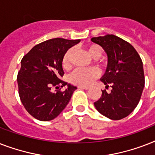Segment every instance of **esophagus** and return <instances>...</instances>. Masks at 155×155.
Wrapping results in <instances>:
<instances>
[{
	"label": "esophagus",
	"instance_id": "obj_1",
	"mask_svg": "<svg viewBox=\"0 0 155 155\" xmlns=\"http://www.w3.org/2000/svg\"><path fill=\"white\" fill-rule=\"evenodd\" d=\"M78 87L80 88V89H85V90H87L89 87H87V86H78Z\"/></svg>",
	"mask_w": 155,
	"mask_h": 155
}]
</instances>
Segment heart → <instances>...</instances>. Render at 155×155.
Listing matches in <instances>:
<instances>
[{
  "label": "heart",
  "instance_id": "obj_1",
  "mask_svg": "<svg viewBox=\"0 0 155 155\" xmlns=\"http://www.w3.org/2000/svg\"><path fill=\"white\" fill-rule=\"evenodd\" d=\"M73 52V49L68 50L64 54L63 58V67L68 68L71 65V56ZM88 53L92 58H99L102 55V49L98 45H91L88 47ZM99 75V71L97 68H76L69 76V80L73 84L80 86H87L91 84L95 79Z\"/></svg>",
  "mask_w": 155,
  "mask_h": 155
}]
</instances>
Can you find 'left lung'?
Instances as JSON below:
<instances>
[{"mask_svg": "<svg viewBox=\"0 0 155 155\" xmlns=\"http://www.w3.org/2000/svg\"><path fill=\"white\" fill-rule=\"evenodd\" d=\"M108 57L105 73L101 78L111 92L102 91V96L94 105L97 110L111 120H120L134 110L145 86L142 61L134 47L113 35L92 38Z\"/></svg>", "mask_w": 155, "mask_h": 155, "instance_id": "1", "label": "left lung"}]
</instances>
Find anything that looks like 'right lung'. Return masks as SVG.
Wrapping results in <instances>:
<instances>
[{"mask_svg":"<svg viewBox=\"0 0 155 155\" xmlns=\"http://www.w3.org/2000/svg\"><path fill=\"white\" fill-rule=\"evenodd\" d=\"M80 39L52 38L36 45L21 61L18 84L21 101L30 115L42 121L57 117L70 101L77 87L60 80L64 74L62 63L68 49ZM64 86L67 88L52 91Z\"/></svg>","mask_w":155,"mask_h":155,"instance_id":"right-lung-1","label":"right lung"}]
</instances>
